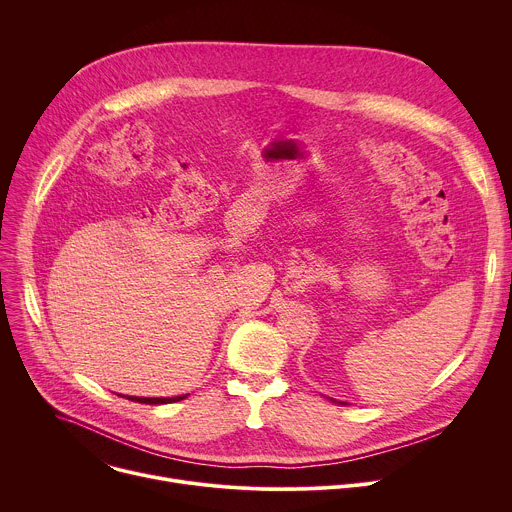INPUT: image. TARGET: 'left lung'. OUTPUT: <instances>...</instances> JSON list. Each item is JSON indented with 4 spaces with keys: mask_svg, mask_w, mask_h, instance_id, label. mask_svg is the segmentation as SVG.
<instances>
[{
    "mask_svg": "<svg viewBox=\"0 0 512 512\" xmlns=\"http://www.w3.org/2000/svg\"><path fill=\"white\" fill-rule=\"evenodd\" d=\"M334 401V399H332ZM336 403H340V405H346V403H342V401H336Z\"/></svg>",
    "mask_w": 512,
    "mask_h": 512,
    "instance_id": "obj_1",
    "label": "left lung"
}]
</instances>
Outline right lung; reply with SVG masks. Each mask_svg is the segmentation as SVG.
<instances>
[{"mask_svg":"<svg viewBox=\"0 0 512 512\" xmlns=\"http://www.w3.org/2000/svg\"><path fill=\"white\" fill-rule=\"evenodd\" d=\"M188 395H180V397H127L131 401H137V403H145V405H164V403H176V401H182L186 399Z\"/></svg>","mask_w":512,"mask_h":512,"instance_id":"add662e5","label":"right lung"}]
</instances>
